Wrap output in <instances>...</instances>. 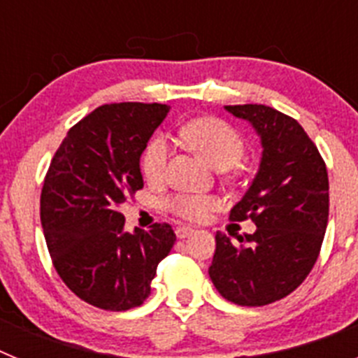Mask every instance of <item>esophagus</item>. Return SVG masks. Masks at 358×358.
I'll return each mask as SVG.
<instances>
[{
    "instance_id": "1",
    "label": "esophagus",
    "mask_w": 358,
    "mask_h": 358,
    "mask_svg": "<svg viewBox=\"0 0 358 358\" xmlns=\"http://www.w3.org/2000/svg\"><path fill=\"white\" fill-rule=\"evenodd\" d=\"M194 233V229L188 226H177L176 227V236L177 238H188L189 235Z\"/></svg>"
}]
</instances>
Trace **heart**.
Instances as JSON below:
<instances>
[{
    "instance_id": "obj_1",
    "label": "heart",
    "mask_w": 358,
    "mask_h": 358,
    "mask_svg": "<svg viewBox=\"0 0 358 358\" xmlns=\"http://www.w3.org/2000/svg\"><path fill=\"white\" fill-rule=\"evenodd\" d=\"M181 138L199 152L215 170L235 166L243 156L242 136L229 123L218 118H197L181 127ZM170 157V141L164 134H156L147 143L141 156V170L148 182L157 185L166 177ZM217 206V199L201 194H177L166 201V208L182 220H204Z\"/></svg>"
}]
</instances>
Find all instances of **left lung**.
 I'll list each match as a JSON object with an SVG mask.
<instances>
[{
    "instance_id": "1",
    "label": "left lung",
    "mask_w": 358,
    "mask_h": 358,
    "mask_svg": "<svg viewBox=\"0 0 358 358\" xmlns=\"http://www.w3.org/2000/svg\"><path fill=\"white\" fill-rule=\"evenodd\" d=\"M226 110L248 120L262 140L258 173L229 213L238 222L251 218L256 231L240 243L218 231L208 273L227 301L264 306L294 292L317 260L330 208L327 164L290 116L258 103Z\"/></svg>"
}]
</instances>
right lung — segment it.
<instances>
[{"mask_svg":"<svg viewBox=\"0 0 358 358\" xmlns=\"http://www.w3.org/2000/svg\"><path fill=\"white\" fill-rule=\"evenodd\" d=\"M169 110L140 102L98 107L69 129L44 177L41 224L53 267L75 296L98 308L140 306L176 242L166 222L127 233L120 213L143 188L140 157Z\"/></svg>","mask_w":358,"mask_h":358,"instance_id":"obj_1","label":"right lung"}]
</instances>
